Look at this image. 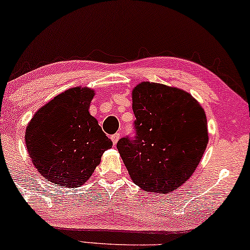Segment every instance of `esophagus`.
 <instances>
[{
	"label": "esophagus",
	"instance_id": "1",
	"mask_svg": "<svg viewBox=\"0 0 250 250\" xmlns=\"http://www.w3.org/2000/svg\"><path fill=\"white\" fill-rule=\"evenodd\" d=\"M120 133L119 132H117V133H114V135L111 137V139H112V141H113V145H117V143L119 141V139H120Z\"/></svg>",
	"mask_w": 250,
	"mask_h": 250
}]
</instances>
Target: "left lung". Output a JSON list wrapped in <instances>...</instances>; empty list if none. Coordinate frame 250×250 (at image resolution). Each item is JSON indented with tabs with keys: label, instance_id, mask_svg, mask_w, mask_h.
I'll return each mask as SVG.
<instances>
[{
	"label": "left lung",
	"instance_id": "left-lung-1",
	"mask_svg": "<svg viewBox=\"0 0 250 250\" xmlns=\"http://www.w3.org/2000/svg\"><path fill=\"white\" fill-rule=\"evenodd\" d=\"M135 138L117 148L136 185L168 194L194 173L208 135L203 107L177 87L143 82L132 91Z\"/></svg>",
	"mask_w": 250,
	"mask_h": 250
}]
</instances>
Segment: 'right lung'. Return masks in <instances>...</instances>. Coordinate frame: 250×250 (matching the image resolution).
I'll return each mask as SVG.
<instances>
[{
    "label": "right lung",
    "instance_id": "add662e5",
    "mask_svg": "<svg viewBox=\"0 0 250 250\" xmlns=\"http://www.w3.org/2000/svg\"><path fill=\"white\" fill-rule=\"evenodd\" d=\"M94 91L73 87L37 111L25 129V146L40 175L66 188L83 185L112 141L88 112Z\"/></svg>",
    "mask_w": 250,
    "mask_h": 250
}]
</instances>
